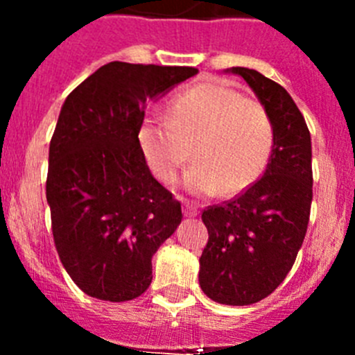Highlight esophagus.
<instances>
[{"mask_svg":"<svg viewBox=\"0 0 355 355\" xmlns=\"http://www.w3.org/2000/svg\"><path fill=\"white\" fill-rule=\"evenodd\" d=\"M183 213H184V216H197V208H193V206H190V205H184Z\"/></svg>","mask_w":355,"mask_h":355,"instance_id":"1","label":"esophagus"}]
</instances>
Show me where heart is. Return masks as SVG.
<instances>
[{"label": "heart", "instance_id": "obj_1", "mask_svg": "<svg viewBox=\"0 0 355 355\" xmlns=\"http://www.w3.org/2000/svg\"><path fill=\"white\" fill-rule=\"evenodd\" d=\"M168 119L146 117L139 144L147 165L163 183H172L184 163L193 196L245 192L265 171L274 146V124L263 105L222 83H199L175 96Z\"/></svg>", "mask_w": 355, "mask_h": 355}]
</instances>
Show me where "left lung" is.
Instances as JSON below:
<instances>
[{"mask_svg": "<svg viewBox=\"0 0 355 355\" xmlns=\"http://www.w3.org/2000/svg\"><path fill=\"white\" fill-rule=\"evenodd\" d=\"M247 81L274 124L265 174L245 193L202 211L208 243L199 284L225 306H249L283 283L302 247L313 200L311 135L290 94L261 72L231 67Z\"/></svg>", "mask_w": 355, "mask_h": 355, "instance_id": "8db88e82", "label": "left lung"}]
</instances>
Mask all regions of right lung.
<instances>
[{
	"label": "right lung",
	"mask_w": 355,
	"mask_h": 355,
	"mask_svg": "<svg viewBox=\"0 0 355 355\" xmlns=\"http://www.w3.org/2000/svg\"><path fill=\"white\" fill-rule=\"evenodd\" d=\"M193 67L110 62L62 105L49 144L46 199L60 261L83 293L133 300L150 259L181 224V205L147 167L139 144L146 106Z\"/></svg>",
	"instance_id": "right-lung-1"
}]
</instances>
